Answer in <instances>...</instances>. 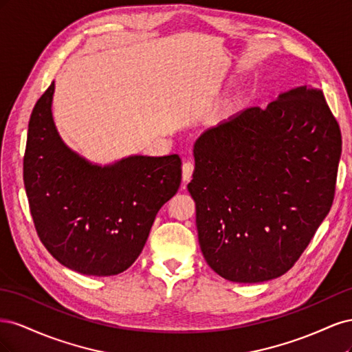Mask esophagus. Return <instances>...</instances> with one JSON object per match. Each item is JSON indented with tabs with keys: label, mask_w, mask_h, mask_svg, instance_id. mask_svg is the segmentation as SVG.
I'll list each match as a JSON object with an SVG mask.
<instances>
[{
	"label": "esophagus",
	"mask_w": 352,
	"mask_h": 352,
	"mask_svg": "<svg viewBox=\"0 0 352 352\" xmlns=\"http://www.w3.org/2000/svg\"><path fill=\"white\" fill-rule=\"evenodd\" d=\"M192 173H194V163H190V162L184 163V166H182V179H184V182H189L190 177H192Z\"/></svg>",
	"instance_id": "esophagus-1"
}]
</instances>
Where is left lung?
Masks as SVG:
<instances>
[{"label": "left lung", "mask_w": 352, "mask_h": 352, "mask_svg": "<svg viewBox=\"0 0 352 352\" xmlns=\"http://www.w3.org/2000/svg\"><path fill=\"white\" fill-rule=\"evenodd\" d=\"M342 138L322 91L298 87L195 142L188 190L199 247L221 278H279L332 207Z\"/></svg>", "instance_id": "obj_1"}]
</instances>
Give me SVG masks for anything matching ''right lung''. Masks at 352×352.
<instances>
[{
    "mask_svg": "<svg viewBox=\"0 0 352 352\" xmlns=\"http://www.w3.org/2000/svg\"><path fill=\"white\" fill-rule=\"evenodd\" d=\"M54 83L30 114L23 157L29 208L41 242L58 263L88 276L129 269L155 214L179 189L182 162L135 155L92 166L63 144L51 116Z\"/></svg>",
    "mask_w": 352,
    "mask_h": 352,
    "instance_id": "right-lung-1",
    "label": "right lung"
}]
</instances>
